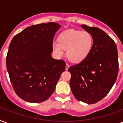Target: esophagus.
Returning a JSON list of instances; mask_svg holds the SVG:
<instances>
[{
    "instance_id": "esophagus-1",
    "label": "esophagus",
    "mask_w": 123,
    "mask_h": 123,
    "mask_svg": "<svg viewBox=\"0 0 123 123\" xmlns=\"http://www.w3.org/2000/svg\"><path fill=\"white\" fill-rule=\"evenodd\" d=\"M69 68V64H66V67H65L66 70H68Z\"/></svg>"
}]
</instances>
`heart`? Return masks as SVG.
Returning <instances> with one entry per match:
<instances>
[{
	"instance_id": "obj_1",
	"label": "heart",
	"mask_w": 123,
	"mask_h": 123,
	"mask_svg": "<svg viewBox=\"0 0 123 123\" xmlns=\"http://www.w3.org/2000/svg\"><path fill=\"white\" fill-rule=\"evenodd\" d=\"M93 37L89 32L68 29L60 34L59 40L52 43L55 55L61 58L67 50L68 57L75 63L84 61L89 55L93 47Z\"/></svg>"
}]
</instances>
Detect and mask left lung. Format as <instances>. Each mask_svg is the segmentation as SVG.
Listing matches in <instances>:
<instances>
[{
    "label": "left lung",
    "instance_id": "obj_1",
    "mask_svg": "<svg viewBox=\"0 0 123 123\" xmlns=\"http://www.w3.org/2000/svg\"><path fill=\"white\" fill-rule=\"evenodd\" d=\"M81 27L92 35L93 47L85 61L69 67V85L76 99L94 104L107 96L116 81L117 48L113 39L100 29L86 25Z\"/></svg>",
    "mask_w": 123,
    "mask_h": 123
}]
</instances>
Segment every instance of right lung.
I'll use <instances>...</instances> for the list:
<instances>
[{
    "instance_id": "add662e5",
    "label": "right lung",
    "mask_w": 123,
    "mask_h": 123,
    "mask_svg": "<svg viewBox=\"0 0 123 123\" xmlns=\"http://www.w3.org/2000/svg\"><path fill=\"white\" fill-rule=\"evenodd\" d=\"M61 25L55 22L34 25L11 40L7 70L16 94L25 101L40 103L55 91L66 62L52 57V43Z\"/></svg>"
}]
</instances>
